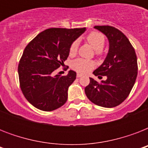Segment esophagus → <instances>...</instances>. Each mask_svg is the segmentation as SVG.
Returning a JSON list of instances; mask_svg holds the SVG:
<instances>
[{
    "mask_svg": "<svg viewBox=\"0 0 148 148\" xmlns=\"http://www.w3.org/2000/svg\"><path fill=\"white\" fill-rule=\"evenodd\" d=\"M83 76V75H82V74H77V77H81Z\"/></svg>",
    "mask_w": 148,
    "mask_h": 148,
    "instance_id": "34e87169",
    "label": "esophagus"
}]
</instances>
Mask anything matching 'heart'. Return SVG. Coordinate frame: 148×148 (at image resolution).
Returning <instances> with one entry per match:
<instances>
[{"mask_svg":"<svg viewBox=\"0 0 148 148\" xmlns=\"http://www.w3.org/2000/svg\"><path fill=\"white\" fill-rule=\"evenodd\" d=\"M88 42L92 46L95 50V53L97 54H101L102 53L103 45L105 43V38L102 34L99 32H91L87 36ZM78 41L75 40L70 46L69 53L70 55H74L77 51ZM95 62L90 60H86L83 58H77L72 61L71 67L74 71L78 73H87L95 67Z\"/></svg>","mask_w":148,"mask_h":148,"instance_id":"heart-1","label":"heart"}]
</instances>
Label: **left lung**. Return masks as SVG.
Wrapping results in <instances>:
<instances>
[{
	"mask_svg": "<svg viewBox=\"0 0 148 148\" xmlns=\"http://www.w3.org/2000/svg\"><path fill=\"white\" fill-rule=\"evenodd\" d=\"M109 41V50L103 64L93 72L95 76H106L101 83L90 77L84 89L92 103L103 108L119 105L128 97L138 75L135 51L126 36L111 26H95Z\"/></svg>",
	"mask_w": 148,
	"mask_h": 148,
	"instance_id": "8db88e82",
	"label": "left lung"
}]
</instances>
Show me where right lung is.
Returning a JSON list of instances; mask_svg holds the SVG:
<instances>
[{
	"label": "right lung",
	"instance_id": "1",
	"mask_svg": "<svg viewBox=\"0 0 148 148\" xmlns=\"http://www.w3.org/2000/svg\"><path fill=\"white\" fill-rule=\"evenodd\" d=\"M86 31L84 28H49L36 36L25 47L18 65L20 86L25 98L39 110L51 111L67 100V90L77 74L53 72L69 55L70 46Z\"/></svg>",
	"mask_w": 148,
	"mask_h": 148
}]
</instances>
